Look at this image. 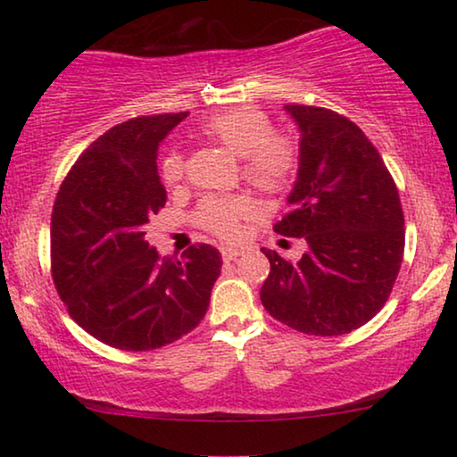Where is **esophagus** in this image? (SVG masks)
I'll use <instances>...</instances> for the list:
<instances>
[{"instance_id": "34e87169", "label": "esophagus", "mask_w": 457, "mask_h": 457, "mask_svg": "<svg viewBox=\"0 0 457 457\" xmlns=\"http://www.w3.org/2000/svg\"><path fill=\"white\" fill-rule=\"evenodd\" d=\"M220 253H222L224 262H233V260L239 258V255H243V249H239V247H222Z\"/></svg>"}]
</instances>
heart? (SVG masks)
<instances>
[{
  "mask_svg": "<svg viewBox=\"0 0 457 457\" xmlns=\"http://www.w3.org/2000/svg\"><path fill=\"white\" fill-rule=\"evenodd\" d=\"M199 135L218 143L243 162V177L262 191H280L289 185L297 166V154L285 135L272 133V122L264 112L243 105L210 116L199 124ZM185 162L179 152H170L162 162V179L177 185L183 179ZM253 202L249 197H208L197 210L204 228L235 239L241 233V220L252 216Z\"/></svg>",
  "mask_w": 457,
  "mask_h": 457,
  "instance_id": "1",
  "label": "heart"
}]
</instances>
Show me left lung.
<instances>
[{
  "label": "left lung",
  "mask_w": 457,
  "mask_h": 457,
  "mask_svg": "<svg viewBox=\"0 0 457 457\" xmlns=\"http://www.w3.org/2000/svg\"><path fill=\"white\" fill-rule=\"evenodd\" d=\"M299 162L289 212L274 233L305 241L299 262H270L260 299L268 314L305 335L335 337L378 314L403 258V212L383 158L358 124L327 108L285 105ZM285 241V239H283Z\"/></svg>",
  "instance_id": "left-lung-1"
}]
</instances>
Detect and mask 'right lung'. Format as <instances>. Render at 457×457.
<instances>
[{"label":"right lung","mask_w":457,"mask_h":457,"mask_svg":"<svg viewBox=\"0 0 457 457\" xmlns=\"http://www.w3.org/2000/svg\"><path fill=\"white\" fill-rule=\"evenodd\" d=\"M141 116L112 127L68 172L52 212V274L68 314L105 345L149 352L180 339L205 316L220 277L216 247L160 258L145 241L166 204L158 147L185 120Z\"/></svg>","instance_id":"right-lung-1"}]
</instances>
